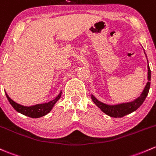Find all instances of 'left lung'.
<instances>
[{
  "instance_id": "left-lung-1",
  "label": "left lung",
  "mask_w": 156,
  "mask_h": 156,
  "mask_svg": "<svg viewBox=\"0 0 156 156\" xmlns=\"http://www.w3.org/2000/svg\"><path fill=\"white\" fill-rule=\"evenodd\" d=\"M144 54H145L146 57H147V55L145 53V51H144ZM147 63H148V65H147V69H148V72H147V80H148V81H147L144 90L142 91L141 94L137 99H135L132 101H129V102L120 103V104L111 105H107L105 103L101 102L99 100L96 99L93 94H91V99L93 100V102L96 105L97 107H99L101 109V111L102 112H104L105 114L111 117H122L124 116L127 115V114H129L135 111L137 108L143 104L146 97L148 95L149 90H150V80H151V71H150V66H149L148 60H147Z\"/></svg>"
}]
</instances>
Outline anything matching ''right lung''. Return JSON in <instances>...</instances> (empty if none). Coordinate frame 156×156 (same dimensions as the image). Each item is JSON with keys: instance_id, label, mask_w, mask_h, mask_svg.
<instances>
[{"instance_id": "right-lung-1", "label": "right lung", "mask_w": 156, "mask_h": 156, "mask_svg": "<svg viewBox=\"0 0 156 156\" xmlns=\"http://www.w3.org/2000/svg\"><path fill=\"white\" fill-rule=\"evenodd\" d=\"M5 93H6V98L9 100L11 105L12 106L13 108L17 112L31 118H39L43 117V116H45L51 111V109L55 106V105L56 104L57 101L60 99V96H61L62 91L60 92V93L57 95V97L55 99L51 100V101H48V102L37 104L31 106H24L20 104H18V103H16V101H14L12 99L9 98V96H8L6 92H5Z\"/></svg>"}]
</instances>
